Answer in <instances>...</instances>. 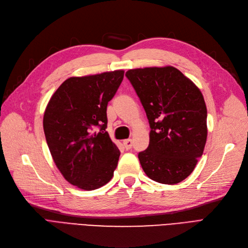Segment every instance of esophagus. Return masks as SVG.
<instances>
[{
    "label": "esophagus",
    "mask_w": 248,
    "mask_h": 248,
    "mask_svg": "<svg viewBox=\"0 0 248 248\" xmlns=\"http://www.w3.org/2000/svg\"><path fill=\"white\" fill-rule=\"evenodd\" d=\"M123 145L126 150H130L132 148V140H125L123 141Z\"/></svg>",
    "instance_id": "34e87169"
}]
</instances>
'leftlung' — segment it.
Masks as SVG:
<instances>
[{
    "instance_id": "left-lung-1",
    "label": "left lung",
    "mask_w": 248,
    "mask_h": 248,
    "mask_svg": "<svg viewBox=\"0 0 248 248\" xmlns=\"http://www.w3.org/2000/svg\"><path fill=\"white\" fill-rule=\"evenodd\" d=\"M132 85L149 120L150 142L139 153L146 175L162 184L188 177L204 152L207 108L199 88L175 67L131 69Z\"/></svg>"
}]
</instances>
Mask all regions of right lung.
<instances>
[{"label":"right lung","instance_id":"right-lung-1","mask_svg":"<svg viewBox=\"0 0 248 248\" xmlns=\"http://www.w3.org/2000/svg\"><path fill=\"white\" fill-rule=\"evenodd\" d=\"M124 78L123 70L70 78L47 104L43 129L57 168L74 186L94 190L114 176L120 151L108 131V103Z\"/></svg>","mask_w":248,"mask_h":248}]
</instances>
